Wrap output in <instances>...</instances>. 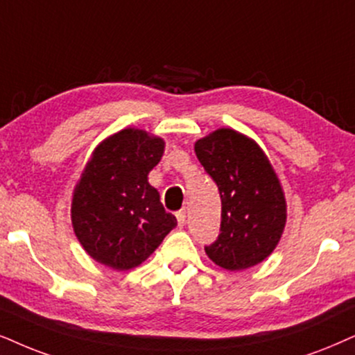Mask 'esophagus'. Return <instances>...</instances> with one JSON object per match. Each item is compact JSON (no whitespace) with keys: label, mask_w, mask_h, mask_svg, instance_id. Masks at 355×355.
<instances>
[{"label":"esophagus","mask_w":355,"mask_h":355,"mask_svg":"<svg viewBox=\"0 0 355 355\" xmlns=\"http://www.w3.org/2000/svg\"><path fill=\"white\" fill-rule=\"evenodd\" d=\"M177 221H178V226H180V227L185 226V223H187V213H185V209L178 211V213H177Z\"/></svg>","instance_id":"esophagus-1"}]
</instances>
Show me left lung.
<instances>
[{
    "instance_id": "8db88e82",
    "label": "left lung",
    "mask_w": 355,
    "mask_h": 355,
    "mask_svg": "<svg viewBox=\"0 0 355 355\" xmlns=\"http://www.w3.org/2000/svg\"><path fill=\"white\" fill-rule=\"evenodd\" d=\"M195 152L221 196V226L205 252L226 270L257 266L275 249L286 221V205L275 172L249 137L218 129L200 139Z\"/></svg>"
}]
</instances>
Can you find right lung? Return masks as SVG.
<instances>
[{
  "instance_id": "add662e5",
  "label": "right lung",
  "mask_w": 355,
  "mask_h": 355,
  "mask_svg": "<svg viewBox=\"0 0 355 355\" xmlns=\"http://www.w3.org/2000/svg\"><path fill=\"white\" fill-rule=\"evenodd\" d=\"M164 154V141L123 129L103 141L85 167L71 201L80 244L100 263L129 270L142 263L177 226L147 175Z\"/></svg>"
}]
</instances>
